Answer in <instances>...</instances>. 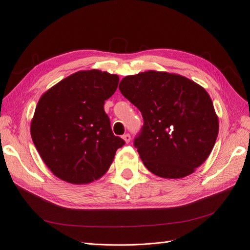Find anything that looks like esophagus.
Here are the masks:
<instances>
[{
  "instance_id": "1",
  "label": "esophagus",
  "mask_w": 250,
  "mask_h": 250,
  "mask_svg": "<svg viewBox=\"0 0 250 250\" xmlns=\"http://www.w3.org/2000/svg\"><path fill=\"white\" fill-rule=\"evenodd\" d=\"M123 140L126 142V143H129L130 140H131V135L129 133H126L123 135Z\"/></svg>"
}]
</instances>
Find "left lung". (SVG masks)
<instances>
[{"label": "left lung", "instance_id": "8db88e82", "mask_svg": "<svg viewBox=\"0 0 250 250\" xmlns=\"http://www.w3.org/2000/svg\"><path fill=\"white\" fill-rule=\"evenodd\" d=\"M119 88L143 116L133 145L150 172L183 178L208 157L219 122L202 86L177 74L148 71L126 76Z\"/></svg>", "mask_w": 250, "mask_h": 250}]
</instances>
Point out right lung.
Segmentation results:
<instances>
[{
  "label": "right lung",
  "mask_w": 250,
  "mask_h": 250,
  "mask_svg": "<svg viewBox=\"0 0 250 250\" xmlns=\"http://www.w3.org/2000/svg\"><path fill=\"white\" fill-rule=\"evenodd\" d=\"M119 76L98 70L80 71L44 93L31 122V137L55 176L75 185L99 179L125 142L112 133L105 100Z\"/></svg>",
  "instance_id": "right-lung-1"
}]
</instances>
